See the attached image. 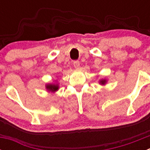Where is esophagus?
<instances>
[{
    "instance_id": "obj_1",
    "label": "esophagus",
    "mask_w": 150,
    "mask_h": 150,
    "mask_svg": "<svg viewBox=\"0 0 150 150\" xmlns=\"http://www.w3.org/2000/svg\"><path fill=\"white\" fill-rule=\"evenodd\" d=\"M74 66L76 69H79V67H80V64H79V61H76V62H74Z\"/></svg>"
}]
</instances>
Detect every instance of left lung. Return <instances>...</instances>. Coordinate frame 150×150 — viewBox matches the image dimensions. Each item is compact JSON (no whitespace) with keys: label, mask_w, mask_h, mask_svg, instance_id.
I'll return each instance as SVG.
<instances>
[{"label":"left lung","mask_w":150,"mask_h":150,"mask_svg":"<svg viewBox=\"0 0 150 150\" xmlns=\"http://www.w3.org/2000/svg\"><path fill=\"white\" fill-rule=\"evenodd\" d=\"M107 83V80L106 79H101L99 80V84L102 85V86H104L106 85V83Z\"/></svg>","instance_id":"1"}]
</instances>
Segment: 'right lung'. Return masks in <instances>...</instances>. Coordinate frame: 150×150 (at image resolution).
<instances>
[{
  "instance_id": "right-lung-1",
  "label": "right lung",
  "mask_w": 150,
  "mask_h": 150,
  "mask_svg": "<svg viewBox=\"0 0 150 150\" xmlns=\"http://www.w3.org/2000/svg\"><path fill=\"white\" fill-rule=\"evenodd\" d=\"M55 83H52L46 84V88L49 92H52V93H55V91H57L59 89V85L58 83V81H55Z\"/></svg>"
}]
</instances>
